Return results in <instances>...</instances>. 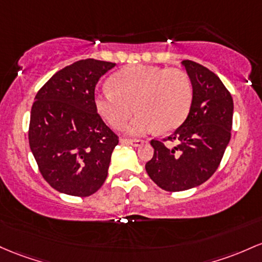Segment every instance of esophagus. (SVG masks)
<instances>
[{
	"label": "esophagus",
	"instance_id": "34e87169",
	"mask_svg": "<svg viewBox=\"0 0 262 262\" xmlns=\"http://www.w3.org/2000/svg\"><path fill=\"white\" fill-rule=\"evenodd\" d=\"M122 144H129V145H133V146H140L144 144V140L142 139H136V140H130V139H122L120 140Z\"/></svg>",
	"mask_w": 262,
	"mask_h": 262
}]
</instances>
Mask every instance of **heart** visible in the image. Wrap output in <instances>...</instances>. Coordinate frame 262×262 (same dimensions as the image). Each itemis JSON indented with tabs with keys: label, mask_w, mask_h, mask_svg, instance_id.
Returning <instances> with one entry per match:
<instances>
[{
	"label": "heart",
	"mask_w": 262,
	"mask_h": 262,
	"mask_svg": "<svg viewBox=\"0 0 262 262\" xmlns=\"http://www.w3.org/2000/svg\"><path fill=\"white\" fill-rule=\"evenodd\" d=\"M109 85L111 91L94 97L97 111L113 128L122 129L137 109L139 113L128 125V133L134 137L159 128L175 129L188 117L192 103L190 78L173 68L125 67L111 77Z\"/></svg>",
	"instance_id": "obj_1"
}]
</instances>
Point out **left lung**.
Masks as SVG:
<instances>
[{"mask_svg": "<svg viewBox=\"0 0 262 262\" xmlns=\"http://www.w3.org/2000/svg\"><path fill=\"white\" fill-rule=\"evenodd\" d=\"M182 64L192 85L190 111L170 137L151 140L154 155L145 164L150 179L166 191L188 190L205 183L216 171L231 138V94L204 66L189 59ZM165 140L178 144L168 148Z\"/></svg>", "mask_w": 262, "mask_h": 262, "instance_id": "obj_1", "label": "left lung"}]
</instances>
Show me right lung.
Instances as JSON below:
<instances>
[{"label": "right lung", "mask_w": 262, "mask_h": 262, "mask_svg": "<svg viewBox=\"0 0 262 262\" xmlns=\"http://www.w3.org/2000/svg\"><path fill=\"white\" fill-rule=\"evenodd\" d=\"M114 66L93 58L74 62L36 94L28 140L42 177L57 191L89 196L107 179L119 140L97 113L94 89Z\"/></svg>", "instance_id": "1"}]
</instances>
